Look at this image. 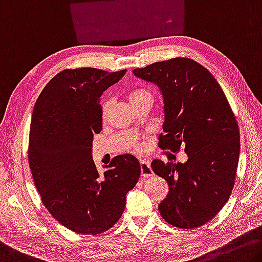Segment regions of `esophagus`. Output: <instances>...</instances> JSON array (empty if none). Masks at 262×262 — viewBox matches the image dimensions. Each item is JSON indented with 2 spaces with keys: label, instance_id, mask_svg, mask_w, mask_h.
I'll return each instance as SVG.
<instances>
[{
  "label": "esophagus",
  "instance_id": "1",
  "mask_svg": "<svg viewBox=\"0 0 262 262\" xmlns=\"http://www.w3.org/2000/svg\"><path fill=\"white\" fill-rule=\"evenodd\" d=\"M141 176L150 177L154 175V171L150 167V162L149 161H141Z\"/></svg>",
  "mask_w": 262,
  "mask_h": 262
}]
</instances>
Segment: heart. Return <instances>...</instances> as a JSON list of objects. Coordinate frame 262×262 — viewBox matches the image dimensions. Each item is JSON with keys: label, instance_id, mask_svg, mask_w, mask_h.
Instances as JSON below:
<instances>
[{"label": "heart", "instance_id": "heart-1", "mask_svg": "<svg viewBox=\"0 0 262 262\" xmlns=\"http://www.w3.org/2000/svg\"><path fill=\"white\" fill-rule=\"evenodd\" d=\"M144 99H152L151 94L148 90L142 89V87H139V89H134L132 90L129 93H128V100H129L130 105L136 102H140L144 100ZM111 106V101L110 100H103L101 103V113L102 115H106L107 111H108Z\"/></svg>", "mask_w": 262, "mask_h": 262}]
</instances>
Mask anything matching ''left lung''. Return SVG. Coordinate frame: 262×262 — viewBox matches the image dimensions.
Returning a JSON list of instances; mask_svg holds the SVG:
<instances>
[{
    "mask_svg": "<svg viewBox=\"0 0 262 262\" xmlns=\"http://www.w3.org/2000/svg\"><path fill=\"white\" fill-rule=\"evenodd\" d=\"M133 73L160 87L164 101L159 147H184L185 163L151 162L169 192L159 210L170 225L197 228L215 217L230 198L239 162L240 133L221 85L190 58L156 61Z\"/></svg>",
    "mask_w": 262,
    "mask_h": 262,
    "instance_id": "left-lung-1",
    "label": "left lung"
}]
</instances>
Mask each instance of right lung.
I'll use <instances>...</instances> for the list:
<instances>
[{
  "label": "right lung",
  "instance_id": "add662e5",
  "mask_svg": "<svg viewBox=\"0 0 262 262\" xmlns=\"http://www.w3.org/2000/svg\"><path fill=\"white\" fill-rule=\"evenodd\" d=\"M126 70L66 69L44 87L32 112L28 159L47 210L79 234L95 235L119 221L141 167L133 155L115 156L102 175L92 159L102 129L100 97Z\"/></svg>",
  "mask_w": 262,
  "mask_h": 262
}]
</instances>
